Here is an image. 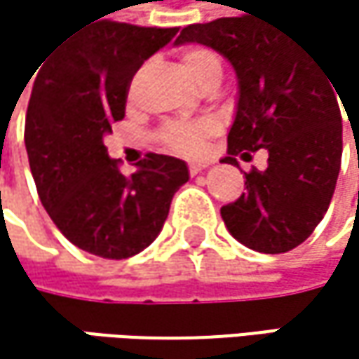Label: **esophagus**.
Returning <instances> with one entry per match:
<instances>
[{
	"label": "esophagus",
	"mask_w": 359,
	"mask_h": 359,
	"mask_svg": "<svg viewBox=\"0 0 359 359\" xmlns=\"http://www.w3.org/2000/svg\"><path fill=\"white\" fill-rule=\"evenodd\" d=\"M205 166H208L205 162H189V172L191 175H199Z\"/></svg>",
	"instance_id": "obj_1"
}]
</instances>
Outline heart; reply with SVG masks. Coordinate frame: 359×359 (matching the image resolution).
<instances>
[{
	"instance_id": "heart-1",
	"label": "heart",
	"mask_w": 359,
	"mask_h": 359,
	"mask_svg": "<svg viewBox=\"0 0 359 359\" xmlns=\"http://www.w3.org/2000/svg\"><path fill=\"white\" fill-rule=\"evenodd\" d=\"M180 62H182V68L187 70V74L193 79V83H197L203 89L218 85V81L222 76V64H220L218 55L208 47L191 45V47L182 49ZM212 130H214V122L208 118L189 120V122H168L162 126L158 139L166 149H170L175 154H182V156H191V154L199 151L201 141Z\"/></svg>"
}]
</instances>
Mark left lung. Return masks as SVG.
<instances>
[{
	"label": "left lung",
	"mask_w": 359,
	"mask_h": 359,
	"mask_svg": "<svg viewBox=\"0 0 359 359\" xmlns=\"http://www.w3.org/2000/svg\"><path fill=\"white\" fill-rule=\"evenodd\" d=\"M180 43L220 51L237 72V116L220 162L268 151V168L245 172L248 191L220 208L229 233L262 253L295 250L324 218L341 168L343 124L330 74L291 33L248 14L189 25Z\"/></svg>",
	"instance_id": "1"
}]
</instances>
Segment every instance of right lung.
<instances>
[{"mask_svg":"<svg viewBox=\"0 0 359 359\" xmlns=\"http://www.w3.org/2000/svg\"><path fill=\"white\" fill-rule=\"evenodd\" d=\"M177 33L100 20L36 68L25 122L31 172L49 218L83 251L124 259L145 250L189 180L187 164L162 154H147L124 177L104 145L124 118L135 72Z\"/></svg>","mask_w":359,"mask_h":359,"instance_id":"add662e5","label":"right lung"}]
</instances>
